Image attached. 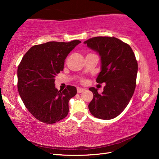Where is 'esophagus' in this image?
I'll return each mask as SVG.
<instances>
[{
  "mask_svg": "<svg viewBox=\"0 0 159 159\" xmlns=\"http://www.w3.org/2000/svg\"><path fill=\"white\" fill-rule=\"evenodd\" d=\"M84 91H85V89L80 88V87H78V88H77V92L79 93H81V92H84Z\"/></svg>",
  "mask_w": 159,
  "mask_h": 159,
  "instance_id": "obj_1",
  "label": "esophagus"
}]
</instances>
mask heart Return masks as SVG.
I'll return each instance as SVG.
<instances>
[{"instance_id":"heart-1","label":"heart","mask_w":159,"mask_h":159,"mask_svg":"<svg viewBox=\"0 0 159 159\" xmlns=\"http://www.w3.org/2000/svg\"><path fill=\"white\" fill-rule=\"evenodd\" d=\"M81 81H82V82H83V81H84V80H81Z\"/></svg>"}]
</instances>
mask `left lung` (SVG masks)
<instances>
[{
    "label": "left lung",
    "mask_w": 159,
    "mask_h": 159,
    "mask_svg": "<svg viewBox=\"0 0 159 159\" xmlns=\"http://www.w3.org/2000/svg\"><path fill=\"white\" fill-rule=\"evenodd\" d=\"M101 57L98 83H105L102 93L89 89L93 98L89 104L92 116L102 120L118 116L129 103L136 87L138 64L131 47L114 37H95L84 42Z\"/></svg>",
    "instance_id": "left-lung-1"
}]
</instances>
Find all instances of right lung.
<instances>
[{
  "instance_id": "right-lung-1",
  "label": "right lung",
  "mask_w": 159,
  "mask_h": 159,
  "mask_svg": "<svg viewBox=\"0 0 159 159\" xmlns=\"http://www.w3.org/2000/svg\"><path fill=\"white\" fill-rule=\"evenodd\" d=\"M80 41L48 42L32 46L24 55L18 67V89L26 109L37 120L54 124L65 118L68 102L76 88L55 87V79L63 70L67 55Z\"/></svg>"
}]
</instances>
